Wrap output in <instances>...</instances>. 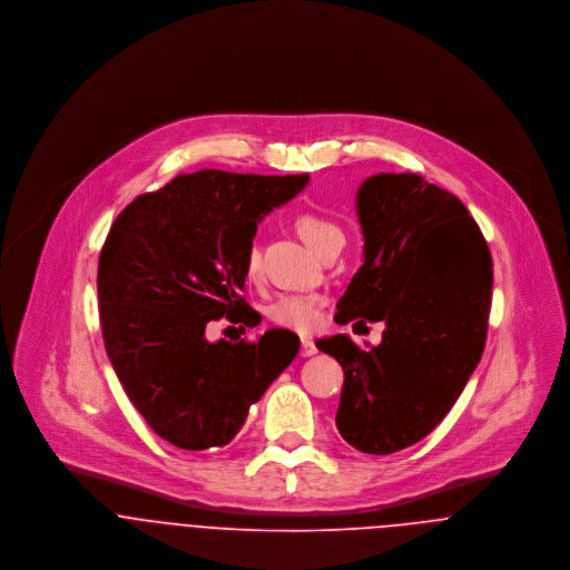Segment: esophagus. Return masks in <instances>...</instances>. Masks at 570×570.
Segmentation results:
<instances>
[{"label":"esophagus","instance_id":"1","mask_svg":"<svg viewBox=\"0 0 570 570\" xmlns=\"http://www.w3.org/2000/svg\"><path fill=\"white\" fill-rule=\"evenodd\" d=\"M316 353H318V348H316L314 340L303 337V340H301V355H303V357H312V355H316Z\"/></svg>","mask_w":570,"mask_h":570}]
</instances>
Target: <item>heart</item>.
<instances>
[{"label": "heart", "mask_w": 570, "mask_h": 570, "mask_svg": "<svg viewBox=\"0 0 570 570\" xmlns=\"http://www.w3.org/2000/svg\"><path fill=\"white\" fill-rule=\"evenodd\" d=\"M296 230L303 237V242L309 245L316 254L328 244H335V242L344 244L342 228L318 213L298 215ZM258 263H261L258 247L249 245V249L245 254L247 278H256ZM321 309H323V296H318V294H281L278 298H274L269 303L267 318L281 328L309 333L321 321Z\"/></svg>", "instance_id": "heart-1"}]
</instances>
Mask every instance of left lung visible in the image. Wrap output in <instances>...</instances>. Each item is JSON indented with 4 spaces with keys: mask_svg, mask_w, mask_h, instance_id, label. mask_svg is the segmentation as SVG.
<instances>
[{
    "mask_svg": "<svg viewBox=\"0 0 570 570\" xmlns=\"http://www.w3.org/2000/svg\"><path fill=\"white\" fill-rule=\"evenodd\" d=\"M357 217L364 263L335 323L382 321V344L362 351L340 333L316 346L344 371L342 439L366 454H393L443 421L481 362L491 254L463 202L414 173L368 177Z\"/></svg>",
    "mask_w": 570,
    "mask_h": 570,
    "instance_id": "left-lung-1",
    "label": "left lung"
}]
</instances>
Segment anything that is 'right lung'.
<instances>
[{"instance_id": "obj_1", "label": "right lung", "mask_w": 570, "mask_h": 570, "mask_svg": "<svg viewBox=\"0 0 570 570\" xmlns=\"http://www.w3.org/2000/svg\"><path fill=\"white\" fill-rule=\"evenodd\" d=\"M301 175L204 168L136 197L98 258V316L109 362L151 430L181 450L222 448L292 364L298 335L210 342L206 326H254L245 254L256 224L296 197Z\"/></svg>"}]
</instances>
